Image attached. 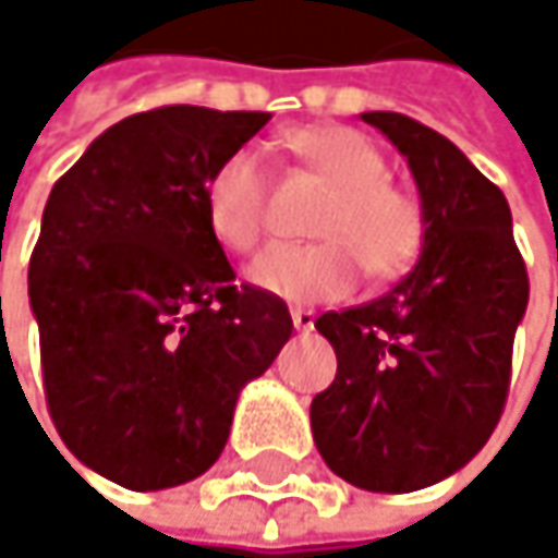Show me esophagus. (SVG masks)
<instances>
[{"label":"esophagus","instance_id":"34e87169","mask_svg":"<svg viewBox=\"0 0 558 558\" xmlns=\"http://www.w3.org/2000/svg\"><path fill=\"white\" fill-rule=\"evenodd\" d=\"M290 319H293L296 332H310L313 323H316V313L313 310H290Z\"/></svg>","mask_w":558,"mask_h":558}]
</instances>
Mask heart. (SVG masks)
Masks as SVG:
<instances>
[{"label":"heart","instance_id":"1","mask_svg":"<svg viewBox=\"0 0 558 558\" xmlns=\"http://www.w3.org/2000/svg\"><path fill=\"white\" fill-rule=\"evenodd\" d=\"M290 155L313 170L329 196L313 219L316 242L275 245L248 268V280L287 303L345 296L362 275H403L423 245L416 199L388 180L385 155L355 129L313 125L283 138ZM268 177L252 151L229 155L206 180V222L229 252H252L265 235Z\"/></svg>","mask_w":558,"mask_h":558}]
</instances>
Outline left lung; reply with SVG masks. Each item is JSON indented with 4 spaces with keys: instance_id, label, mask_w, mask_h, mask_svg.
I'll list each match as a JSON object with an SVG mask.
<instances>
[{
    "instance_id": "1",
    "label": "left lung",
    "mask_w": 558,
    "mask_h": 558,
    "mask_svg": "<svg viewBox=\"0 0 558 558\" xmlns=\"http://www.w3.org/2000/svg\"><path fill=\"white\" fill-rule=\"evenodd\" d=\"M420 190V262L385 296L323 313L336 381L310 403L326 465L355 488L407 495L478 456L501 420L530 280L504 193L446 135L362 112Z\"/></svg>"
}]
</instances>
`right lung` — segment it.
<instances>
[{
	"mask_svg": "<svg viewBox=\"0 0 558 558\" xmlns=\"http://www.w3.org/2000/svg\"><path fill=\"white\" fill-rule=\"evenodd\" d=\"M268 112L161 106L106 129L54 183L28 265L45 397L96 475L161 492L226 449L235 400L293 332L287 303L235 271L206 180Z\"/></svg>",
	"mask_w": 558,
	"mask_h": 558,
	"instance_id": "1",
	"label": "right lung"
}]
</instances>
